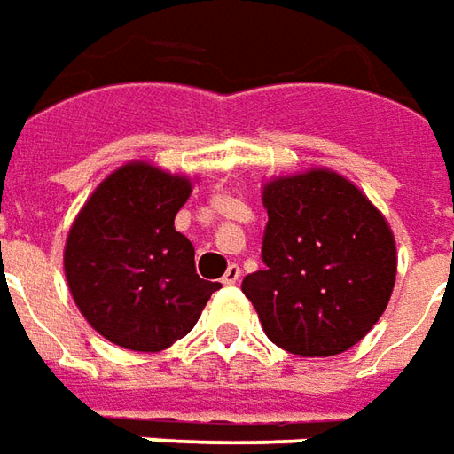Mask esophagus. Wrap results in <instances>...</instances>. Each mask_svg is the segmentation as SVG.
Wrapping results in <instances>:
<instances>
[{
	"label": "esophagus",
	"mask_w": 454,
	"mask_h": 454,
	"mask_svg": "<svg viewBox=\"0 0 454 454\" xmlns=\"http://www.w3.org/2000/svg\"><path fill=\"white\" fill-rule=\"evenodd\" d=\"M239 277H242L239 267H237V264H230V267H227V271H224V277H222V284H224V286L237 284V281H239Z\"/></svg>",
	"instance_id": "1"
}]
</instances>
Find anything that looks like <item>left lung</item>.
<instances>
[{"instance_id": "8db88e82", "label": "left lung", "mask_w": 454, "mask_h": 454, "mask_svg": "<svg viewBox=\"0 0 454 454\" xmlns=\"http://www.w3.org/2000/svg\"><path fill=\"white\" fill-rule=\"evenodd\" d=\"M267 267L242 292L271 343L301 358L348 351L383 317L398 252L383 212L328 168L279 175L262 187Z\"/></svg>"}]
</instances>
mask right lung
I'll return each mask as SVG.
<instances>
[{"label":"right lung","mask_w":454,"mask_h":454,"mask_svg":"<svg viewBox=\"0 0 454 454\" xmlns=\"http://www.w3.org/2000/svg\"><path fill=\"white\" fill-rule=\"evenodd\" d=\"M190 192L187 175L130 160L103 177L71 222L68 292L90 328L121 348H170L220 289L197 277L195 247L175 230Z\"/></svg>","instance_id":"obj_1"}]
</instances>
